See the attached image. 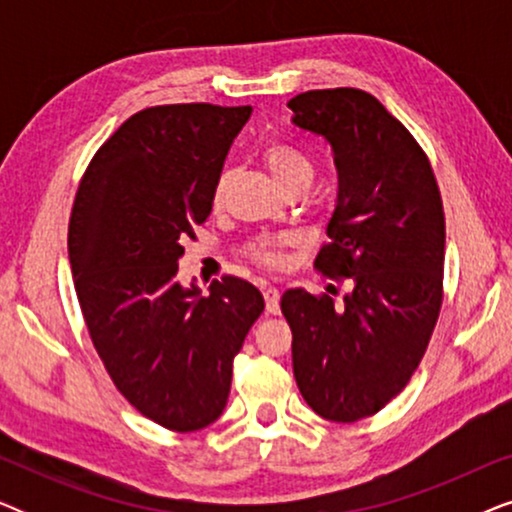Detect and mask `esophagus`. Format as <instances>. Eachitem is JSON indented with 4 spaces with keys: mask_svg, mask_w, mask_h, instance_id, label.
<instances>
[{
    "mask_svg": "<svg viewBox=\"0 0 512 512\" xmlns=\"http://www.w3.org/2000/svg\"><path fill=\"white\" fill-rule=\"evenodd\" d=\"M263 298H265V307H268L270 314L279 312V291L275 286H263Z\"/></svg>",
    "mask_w": 512,
    "mask_h": 512,
    "instance_id": "1",
    "label": "esophagus"
}]
</instances>
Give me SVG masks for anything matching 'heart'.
<instances>
[{"mask_svg":"<svg viewBox=\"0 0 512 512\" xmlns=\"http://www.w3.org/2000/svg\"><path fill=\"white\" fill-rule=\"evenodd\" d=\"M263 163L268 167L270 177L275 179V184L282 188V191L293 184L310 186L314 179V165L310 163V158H307L305 153H300L298 149H293V146H286V144L268 146L263 153ZM226 186H228V172H223L214 184V193H212L214 205H221ZM284 244H289L286 237H277V240H256L247 247V256L258 265H268V268H272V265L282 263Z\"/></svg>","mask_w":512,"mask_h":512,"instance_id":"heart-1","label":"heart"}]
</instances>
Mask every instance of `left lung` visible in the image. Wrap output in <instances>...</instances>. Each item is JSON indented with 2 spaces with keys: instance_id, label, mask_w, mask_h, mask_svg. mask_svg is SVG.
<instances>
[{
  "instance_id": "left-lung-1",
  "label": "left lung",
  "mask_w": 512,
  "mask_h": 512,
  "mask_svg": "<svg viewBox=\"0 0 512 512\" xmlns=\"http://www.w3.org/2000/svg\"><path fill=\"white\" fill-rule=\"evenodd\" d=\"M293 125L324 137L338 170L328 244L314 268L347 277L333 298L289 289L293 375L331 422L375 415L410 382L443 303L445 214L431 163L408 128L359 88L307 90Z\"/></svg>"
}]
</instances>
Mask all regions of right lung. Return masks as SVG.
Segmentation results:
<instances>
[{"instance_id":"right-lung-1","label":"right lung","mask_w":512,"mask_h":512,"mask_svg":"<svg viewBox=\"0 0 512 512\" xmlns=\"http://www.w3.org/2000/svg\"><path fill=\"white\" fill-rule=\"evenodd\" d=\"M251 107L163 104L130 116L83 174L69 263L88 333L116 389L151 422L200 431L228 403L233 361L263 312L254 284L177 279L181 242L212 212Z\"/></svg>"}]
</instances>
